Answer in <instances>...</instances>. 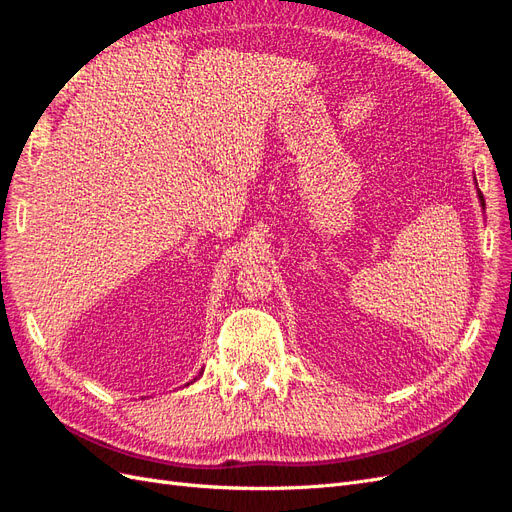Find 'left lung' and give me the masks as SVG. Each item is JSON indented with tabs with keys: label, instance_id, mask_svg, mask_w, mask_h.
<instances>
[{
	"label": "left lung",
	"instance_id": "8db88e82",
	"mask_svg": "<svg viewBox=\"0 0 512 512\" xmlns=\"http://www.w3.org/2000/svg\"><path fill=\"white\" fill-rule=\"evenodd\" d=\"M474 181H476V177H474ZM478 200H480V207L485 209V198H483V194H480V192H478Z\"/></svg>",
	"mask_w": 512,
	"mask_h": 512
}]
</instances>
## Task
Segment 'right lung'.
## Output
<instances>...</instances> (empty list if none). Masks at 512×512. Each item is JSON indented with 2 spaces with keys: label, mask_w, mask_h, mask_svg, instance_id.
<instances>
[{
  "label": "right lung",
  "mask_w": 512,
  "mask_h": 512,
  "mask_svg": "<svg viewBox=\"0 0 512 512\" xmlns=\"http://www.w3.org/2000/svg\"><path fill=\"white\" fill-rule=\"evenodd\" d=\"M192 382H196V378H194V380H192ZM192 382H188V384H185V386H190V384H192Z\"/></svg>",
  "instance_id": "1"
}]
</instances>
